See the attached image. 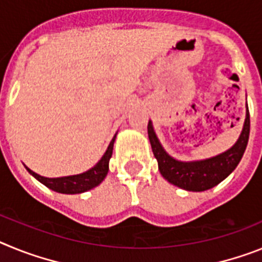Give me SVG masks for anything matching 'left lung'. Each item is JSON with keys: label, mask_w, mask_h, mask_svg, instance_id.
Masks as SVG:
<instances>
[{"label": "left lung", "mask_w": 262, "mask_h": 262, "mask_svg": "<svg viewBox=\"0 0 262 262\" xmlns=\"http://www.w3.org/2000/svg\"><path fill=\"white\" fill-rule=\"evenodd\" d=\"M249 130H251V120H249V111L247 105L243 130L237 141L228 150L206 159L178 161L163 149L162 144L157 137L153 122L149 120L147 124L149 141L154 157L158 161L159 172L171 185L194 192L215 187L236 169L247 149Z\"/></svg>", "instance_id": "1"}]
</instances>
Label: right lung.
<instances>
[{
	"instance_id": "right-lung-1",
	"label": "right lung",
	"mask_w": 262,
	"mask_h": 262,
	"mask_svg": "<svg viewBox=\"0 0 262 262\" xmlns=\"http://www.w3.org/2000/svg\"><path fill=\"white\" fill-rule=\"evenodd\" d=\"M116 136H117V133L115 134V137L112 138V141L109 142L105 153L100 158L99 162L93 166V167H91L90 170H87V171L81 172V174L59 177V178H47V177H42V175L34 172L27 166H25V167H26L27 171L30 172L36 181H39L42 185L49 187L50 190L60 192V194H81V192L90 191L96 187V186H99L104 181L106 174H108L109 159L112 157Z\"/></svg>"
}]
</instances>
